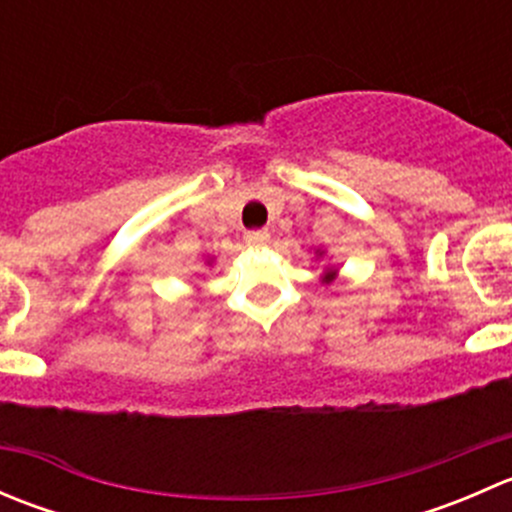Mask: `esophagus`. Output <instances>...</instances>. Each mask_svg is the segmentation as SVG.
Returning <instances> with one entry per match:
<instances>
[{
	"instance_id": "34e87169",
	"label": "esophagus",
	"mask_w": 512,
	"mask_h": 512,
	"mask_svg": "<svg viewBox=\"0 0 512 512\" xmlns=\"http://www.w3.org/2000/svg\"><path fill=\"white\" fill-rule=\"evenodd\" d=\"M267 240H270V232H267V230H247L245 232V242H247V245H252V247L265 245Z\"/></svg>"
}]
</instances>
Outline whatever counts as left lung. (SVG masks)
I'll use <instances>...</instances> for the list:
<instances>
[{
	"mask_svg": "<svg viewBox=\"0 0 512 512\" xmlns=\"http://www.w3.org/2000/svg\"><path fill=\"white\" fill-rule=\"evenodd\" d=\"M332 277H334V275H332V272H329V275H327V277H324V280H327V282H329V280H332Z\"/></svg>",
	"mask_w": 512,
	"mask_h": 512,
	"instance_id": "1",
	"label": "left lung"
}]
</instances>
